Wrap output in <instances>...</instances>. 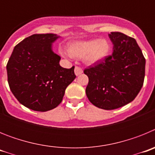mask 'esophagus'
<instances>
[{"instance_id":"34e87169","label":"esophagus","mask_w":155,"mask_h":155,"mask_svg":"<svg viewBox=\"0 0 155 155\" xmlns=\"http://www.w3.org/2000/svg\"><path fill=\"white\" fill-rule=\"evenodd\" d=\"M82 73H83V71H82L81 68H79V67H75V68H74V74H75V75H77V76H78V75L81 74Z\"/></svg>"}]
</instances>
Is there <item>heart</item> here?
<instances>
[{
    "label": "heart",
    "instance_id": "heart-1",
    "mask_svg": "<svg viewBox=\"0 0 155 155\" xmlns=\"http://www.w3.org/2000/svg\"><path fill=\"white\" fill-rule=\"evenodd\" d=\"M111 52V45L105 39H94L72 42L68 47V53L61 50L64 57L81 59L87 65H94L105 61Z\"/></svg>",
    "mask_w": 155,
    "mask_h": 155
}]
</instances>
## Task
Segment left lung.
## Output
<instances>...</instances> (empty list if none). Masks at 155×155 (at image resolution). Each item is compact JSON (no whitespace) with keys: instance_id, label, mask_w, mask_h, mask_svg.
Here are the masks:
<instances>
[{"instance_id":"8db88e82","label":"left lung","mask_w":155,"mask_h":155,"mask_svg":"<svg viewBox=\"0 0 155 155\" xmlns=\"http://www.w3.org/2000/svg\"><path fill=\"white\" fill-rule=\"evenodd\" d=\"M109 37L112 55L84 71L88 77L86 94L96 107L112 110L130 103L141 89L145 75V58L137 41L119 31Z\"/></svg>"}]
</instances>
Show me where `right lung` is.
<instances>
[{"mask_svg": "<svg viewBox=\"0 0 155 155\" xmlns=\"http://www.w3.org/2000/svg\"><path fill=\"white\" fill-rule=\"evenodd\" d=\"M60 37L34 34L14 48L7 64L8 84L18 101L28 109L46 112L56 108L76 78L74 67L62 68L61 57L53 51L52 45Z\"/></svg>", "mask_w": 155, "mask_h": 155, "instance_id": "add662e5", "label": "right lung"}]
</instances>
